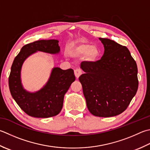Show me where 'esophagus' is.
Here are the masks:
<instances>
[{
	"label": "esophagus",
	"instance_id": "esophagus-1",
	"mask_svg": "<svg viewBox=\"0 0 150 150\" xmlns=\"http://www.w3.org/2000/svg\"><path fill=\"white\" fill-rule=\"evenodd\" d=\"M74 73H75V77L77 78H79V76H80L82 74V73H83V71H82V70L80 69H77L75 70Z\"/></svg>",
	"mask_w": 150,
	"mask_h": 150
}]
</instances>
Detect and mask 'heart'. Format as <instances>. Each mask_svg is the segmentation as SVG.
Instances as JSON below:
<instances>
[{
	"label": "heart",
	"instance_id": "b5f03b06",
	"mask_svg": "<svg viewBox=\"0 0 150 150\" xmlns=\"http://www.w3.org/2000/svg\"><path fill=\"white\" fill-rule=\"evenodd\" d=\"M70 54L73 57H83L87 61L95 62L100 54L99 49L88 43H77L70 51Z\"/></svg>",
	"mask_w": 150,
	"mask_h": 150
}]
</instances>
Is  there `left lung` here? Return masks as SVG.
I'll return each instance as SVG.
<instances>
[{"label":"left lung","instance_id":"8db88e82","mask_svg":"<svg viewBox=\"0 0 150 150\" xmlns=\"http://www.w3.org/2000/svg\"><path fill=\"white\" fill-rule=\"evenodd\" d=\"M104 54L94 62H84L79 78L88 109L93 115L111 117L126 110L139 86L135 60L125 46L100 38Z\"/></svg>","mask_w":150,"mask_h":150}]
</instances>
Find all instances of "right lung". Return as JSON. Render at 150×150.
Wrapping results in <instances>:
<instances>
[{"mask_svg":"<svg viewBox=\"0 0 150 150\" xmlns=\"http://www.w3.org/2000/svg\"><path fill=\"white\" fill-rule=\"evenodd\" d=\"M57 40H38L26 44L14 58L8 79L11 96L19 107L28 116L35 118H49L57 116L63 107L64 97L75 80L72 69H52L47 83L35 93L26 92L22 87L20 73L23 62L37 51L51 54L60 51Z\"/></svg>","mask_w":150,"mask_h":150,"instance_id":"obj_1","label":"right lung"}]
</instances>
